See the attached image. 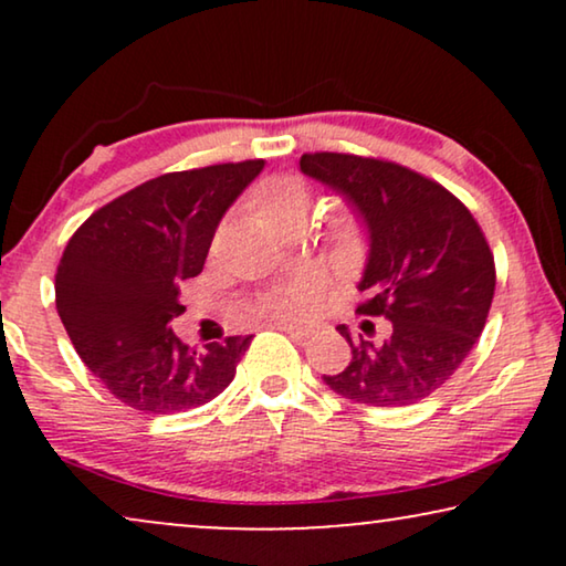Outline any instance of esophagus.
<instances>
[{
	"label": "esophagus",
	"mask_w": 566,
	"mask_h": 566,
	"mask_svg": "<svg viewBox=\"0 0 566 566\" xmlns=\"http://www.w3.org/2000/svg\"><path fill=\"white\" fill-rule=\"evenodd\" d=\"M270 327L289 332V335H293V337H308V332H312L308 327H301V324H289V322H273Z\"/></svg>",
	"instance_id": "obj_1"
}]
</instances>
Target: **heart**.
I'll return each instance as SVG.
<instances>
[{"label":"heart","instance_id":"1","mask_svg":"<svg viewBox=\"0 0 566 566\" xmlns=\"http://www.w3.org/2000/svg\"><path fill=\"white\" fill-rule=\"evenodd\" d=\"M250 203L268 223L277 229H285L293 221H304L312 206V188L304 177L296 175H281L270 177L258 190L252 192ZM329 242L335 247L337 254H350L358 242V229L350 216H339L329 227ZM308 304H312V281L298 277L283 289L270 291L265 296V308L277 316H296L304 314Z\"/></svg>","mask_w":566,"mask_h":566}]
</instances>
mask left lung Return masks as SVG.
I'll list each match as a JSON object with an SVG mask.
<instances>
[{"instance_id":"obj_1","label":"left lung","mask_w":566,"mask_h":566,"mask_svg":"<svg viewBox=\"0 0 566 566\" xmlns=\"http://www.w3.org/2000/svg\"><path fill=\"white\" fill-rule=\"evenodd\" d=\"M301 172L339 192L368 229L358 314L389 319L384 339H353L324 384L366 407H407L440 389L482 335L494 296L484 231L453 192L397 161L316 151Z\"/></svg>"}]
</instances>
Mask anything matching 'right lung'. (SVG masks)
<instances>
[{
  "instance_id": "right-lung-1",
  "label": "right lung",
  "mask_w": 566,
  "mask_h": 566,
  "mask_svg": "<svg viewBox=\"0 0 566 566\" xmlns=\"http://www.w3.org/2000/svg\"><path fill=\"white\" fill-rule=\"evenodd\" d=\"M265 161L167 172L99 208L69 239L56 308L74 350L123 405L188 412L234 381L252 335L192 350L169 329L180 283L203 270L216 227Z\"/></svg>"
}]
</instances>
